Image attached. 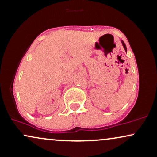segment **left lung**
I'll return each mask as SVG.
<instances>
[{
  "label": "left lung",
  "instance_id": "8db88e82",
  "mask_svg": "<svg viewBox=\"0 0 157 157\" xmlns=\"http://www.w3.org/2000/svg\"><path fill=\"white\" fill-rule=\"evenodd\" d=\"M121 42H122V46H123V47H124V49H125V52H127V48H126V46H125V43H124L123 41H122V40H121Z\"/></svg>",
  "mask_w": 157,
  "mask_h": 157
}]
</instances>
